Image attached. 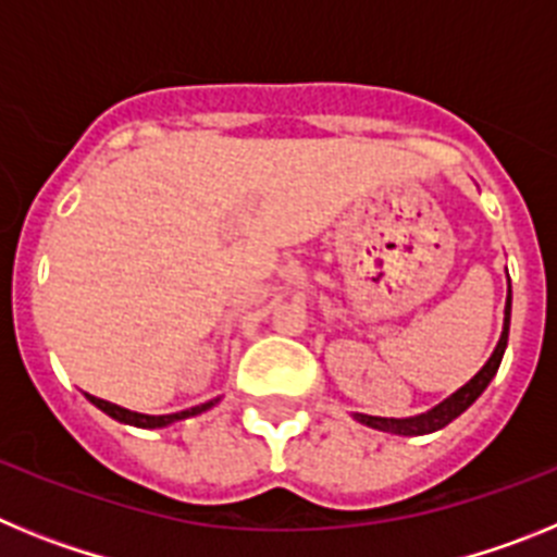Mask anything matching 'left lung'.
<instances>
[{"instance_id": "left-lung-1", "label": "left lung", "mask_w": 557, "mask_h": 557, "mask_svg": "<svg viewBox=\"0 0 557 557\" xmlns=\"http://www.w3.org/2000/svg\"><path fill=\"white\" fill-rule=\"evenodd\" d=\"M508 332H510V293H508V307H505V329H502V337L496 343L494 354L491 359L482 366V371L471 379L469 385H462L460 391L451 393L446 401L435 407V410L424 412V416H416V418H373V416H357L362 424L373 426V430H382V432H393V435H426V432H435L441 426H446L449 421H455L462 410H469L471 405L476 401L485 387H488L491 379L496 376L499 371V362H502V354H505V346H508Z\"/></svg>"}]
</instances>
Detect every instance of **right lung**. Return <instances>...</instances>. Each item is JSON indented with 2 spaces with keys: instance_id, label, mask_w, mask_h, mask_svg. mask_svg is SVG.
Listing matches in <instances>:
<instances>
[{
  "instance_id": "right-lung-1",
  "label": "right lung",
  "mask_w": 557,
  "mask_h": 557,
  "mask_svg": "<svg viewBox=\"0 0 557 557\" xmlns=\"http://www.w3.org/2000/svg\"><path fill=\"white\" fill-rule=\"evenodd\" d=\"M88 396V393H86ZM88 401L95 407H100L102 412H108L111 418H116V421H122V424H133V426H141V430H156V426H166L172 424V421H181V418H189V416H198V412L209 410L214 401H209V405H200V407H191V410H184V412H172V416H141V412H131L125 410V407H116L111 405V401H102V398L97 396H88Z\"/></svg>"
}]
</instances>
